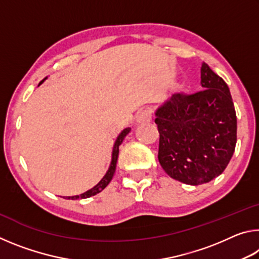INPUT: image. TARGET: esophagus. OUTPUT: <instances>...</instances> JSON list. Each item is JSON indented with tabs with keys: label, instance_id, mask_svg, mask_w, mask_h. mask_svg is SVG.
<instances>
[{
	"label": "esophagus",
	"instance_id": "esophagus-1",
	"mask_svg": "<svg viewBox=\"0 0 259 259\" xmlns=\"http://www.w3.org/2000/svg\"><path fill=\"white\" fill-rule=\"evenodd\" d=\"M152 121V111L150 108L142 109L137 115V122L138 123H148Z\"/></svg>",
	"mask_w": 259,
	"mask_h": 259
}]
</instances>
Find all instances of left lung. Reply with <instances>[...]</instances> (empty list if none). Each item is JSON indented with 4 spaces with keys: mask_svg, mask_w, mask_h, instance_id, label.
<instances>
[{
    "mask_svg": "<svg viewBox=\"0 0 259 259\" xmlns=\"http://www.w3.org/2000/svg\"><path fill=\"white\" fill-rule=\"evenodd\" d=\"M203 90L175 94L157 109L159 162L170 177L188 185L209 183L229 164L236 144V113L230 89L207 64Z\"/></svg>",
    "mask_w": 259,
    "mask_h": 259,
    "instance_id": "8db88e82",
    "label": "left lung"
}]
</instances>
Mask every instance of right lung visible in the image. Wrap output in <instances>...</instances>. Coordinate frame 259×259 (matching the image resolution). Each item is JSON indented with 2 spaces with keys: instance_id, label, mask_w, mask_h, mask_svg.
<instances>
[{
  "instance_id": "right-lung-1",
  "label": "right lung",
  "mask_w": 259,
  "mask_h": 259,
  "mask_svg": "<svg viewBox=\"0 0 259 259\" xmlns=\"http://www.w3.org/2000/svg\"><path fill=\"white\" fill-rule=\"evenodd\" d=\"M47 78V77H46ZM45 78V80H46ZM42 80L41 83L45 81ZM130 133V128H126L124 129L122 133L119 135V137H117L115 144H114V147H113V154H112V162H111V165H109V168L107 170V172L105 176L103 177L102 181H100L97 185H96L95 187L91 188V190L87 191L84 193H82V194L80 195H75V196H66L65 199H72V200H75V199H87V198H90V196H94L96 194H98L99 192H102L105 187H106L109 182L112 181L113 178V175L114 172H115V168H116V162H117V156H119V146L122 144V142H123V139L126 135H128Z\"/></svg>"
}]
</instances>
